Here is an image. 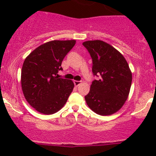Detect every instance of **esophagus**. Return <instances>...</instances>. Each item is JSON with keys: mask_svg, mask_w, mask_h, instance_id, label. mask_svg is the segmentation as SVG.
<instances>
[{"mask_svg": "<svg viewBox=\"0 0 156 156\" xmlns=\"http://www.w3.org/2000/svg\"><path fill=\"white\" fill-rule=\"evenodd\" d=\"M74 84H75V85L76 86V87H78V86L81 84V81H74Z\"/></svg>", "mask_w": 156, "mask_h": 156, "instance_id": "esophagus-1", "label": "esophagus"}]
</instances>
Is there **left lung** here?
Listing matches in <instances>:
<instances>
[{"mask_svg": "<svg viewBox=\"0 0 156 156\" xmlns=\"http://www.w3.org/2000/svg\"><path fill=\"white\" fill-rule=\"evenodd\" d=\"M83 45L92 58L93 73L100 75L92 82L86 103L100 115L114 114L128 98L132 82L128 63L119 50L103 41H87Z\"/></svg>", "mask_w": 156, "mask_h": 156, "instance_id": "obj_1", "label": "left lung"}]
</instances>
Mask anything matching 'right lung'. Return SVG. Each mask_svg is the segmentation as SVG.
Listing matches in <instances>:
<instances>
[{
    "label": "right lung",
    "mask_w": 156,
    "mask_h": 156,
    "mask_svg": "<svg viewBox=\"0 0 156 156\" xmlns=\"http://www.w3.org/2000/svg\"><path fill=\"white\" fill-rule=\"evenodd\" d=\"M75 40H54L37 47L25 59L22 67L23 94L36 111L44 115L57 112L64 106L74 88L72 80L59 78L64 57Z\"/></svg>",
    "instance_id": "add662e5"
}]
</instances>
